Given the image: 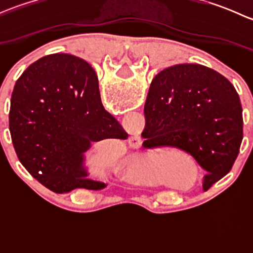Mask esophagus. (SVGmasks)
Here are the masks:
<instances>
[{"mask_svg": "<svg viewBox=\"0 0 253 253\" xmlns=\"http://www.w3.org/2000/svg\"><path fill=\"white\" fill-rule=\"evenodd\" d=\"M129 144H131V147L133 148H138L139 144H141V139H139V137H131V139H129Z\"/></svg>", "mask_w": 253, "mask_h": 253, "instance_id": "obj_1", "label": "esophagus"}]
</instances>
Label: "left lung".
<instances>
[{
	"label": "left lung",
	"mask_w": 253,
	"mask_h": 253,
	"mask_svg": "<svg viewBox=\"0 0 253 253\" xmlns=\"http://www.w3.org/2000/svg\"><path fill=\"white\" fill-rule=\"evenodd\" d=\"M149 138L190 155L207 174V191L228 174L240 152L242 106L233 84L211 68L182 63L153 78L144 105Z\"/></svg>",
	"instance_id": "left-lung-1"
}]
</instances>
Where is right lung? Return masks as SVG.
<instances>
[{"label":"right lung","instance_id":"add662e5","mask_svg":"<svg viewBox=\"0 0 253 253\" xmlns=\"http://www.w3.org/2000/svg\"><path fill=\"white\" fill-rule=\"evenodd\" d=\"M9 131L23 167L56 193L105 187L86 178L84 153L94 142L127 137L101 104L95 71L68 53L44 56L23 72L12 93Z\"/></svg>","mask_w":253,"mask_h":253}]
</instances>
